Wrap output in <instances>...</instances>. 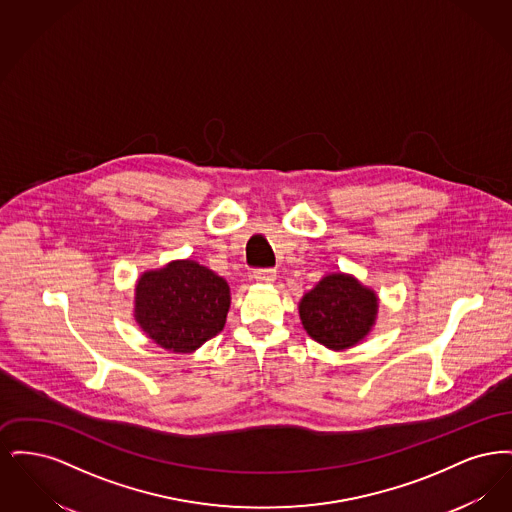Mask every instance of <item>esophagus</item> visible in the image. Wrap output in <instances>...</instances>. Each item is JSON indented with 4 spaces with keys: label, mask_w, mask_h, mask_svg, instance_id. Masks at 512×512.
I'll return each instance as SVG.
<instances>
[{
    "label": "esophagus",
    "mask_w": 512,
    "mask_h": 512,
    "mask_svg": "<svg viewBox=\"0 0 512 512\" xmlns=\"http://www.w3.org/2000/svg\"><path fill=\"white\" fill-rule=\"evenodd\" d=\"M253 278H255V282H259V284H272V282L276 280V270H272V268L255 270V272H253Z\"/></svg>",
    "instance_id": "obj_1"
}]
</instances>
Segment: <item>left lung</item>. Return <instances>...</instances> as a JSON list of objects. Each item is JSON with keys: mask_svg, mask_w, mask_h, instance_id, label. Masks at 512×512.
I'll return each mask as SVG.
<instances>
[{"mask_svg": "<svg viewBox=\"0 0 512 512\" xmlns=\"http://www.w3.org/2000/svg\"><path fill=\"white\" fill-rule=\"evenodd\" d=\"M378 293L359 278L330 272L299 299V318L305 332L332 351H345L372 332L378 318Z\"/></svg>", "mask_w": 512, "mask_h": 512, "instance_id": "obj_1", "label": "left lung"}]
</instances>
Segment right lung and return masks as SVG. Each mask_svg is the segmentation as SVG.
Segmentation results:
<instances>
[{
    "mask_svg": "<svg viewBox=\"0 0 512 512\" xmlns=\"http://www.w3.org/2000/svg\"><path fill=\"white\" fill-rule=\"evenodd\" d=\"M230 286L211 268L176 259L140 274L134 320L149 340L171 353H194L226 324Z\"/></svg>",
    "mask_w": 512,
    "mask_h": 512,
    "instance_id": "right-lung-1",
    "label": "right lung"
}]
</instances>
